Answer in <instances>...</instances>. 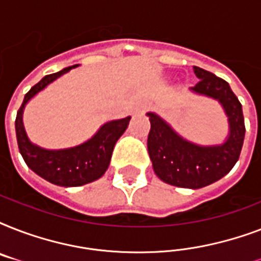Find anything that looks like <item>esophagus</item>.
I'll return each mask as SVG.
<instances>
[{
    "instance_id": "esophagus-1",
    "label": "esophagus",
    "mask_w": 261,
    "mask_h": 261,
    "mask_svg": "<svg viewBox=\"0 0 261 261\" xmlns=\"http://www.w3.org/2000/svg\"><path fill=\"white\" fill-rule=\"evenodd\" d=\"M145 107H146V106H141V107H139L138 110H137V112H141V111H142L143 108H145Z\"/></svg>"
}]
</instances>
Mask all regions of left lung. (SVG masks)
I'll list each match as a JSON object with an SVG mask.
<instances>
[{
	"mask_svg": "<svg viewBox=\"0 0 261 261\" xmlns=\"http://www.w3.org/2000/svg\"><path fill=\"white\" fill-rule=\"evenodd\" d=\"M200 81L191 92L214 98L227 116L229 133L222 143L199 145L188 141L172 128L155 112H147L150 133L147 150L155 174L171 186L198 190L218 181L239 161L245 137L243 107L225 80L210 71L194 66Z\"/></svg>",
	"mask_w": 261,
	"mask_h": 261,
	"instance_id": "1",
	"label": "left lung"
}]
</instances>
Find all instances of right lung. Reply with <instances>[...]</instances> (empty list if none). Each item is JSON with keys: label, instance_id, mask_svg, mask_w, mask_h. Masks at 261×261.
I'll return each instance as SVG.
<instances>
[{"label": "right lung", "instance_id": "obj_1", "mask_svg": "<svg viewBox=\"0 0 261 261\" xmlns=\"http://www.w3.org/2000/svg\"><path fill=\"white\" fill-rule=\"evenodd\" d=\"M74 66L43 77L25 94L16 116V137L18 150L30 169L47 181L61 187H80L97 180L110 167L115 143L126 131L131 116L104 123L97 133L81 145L66 149H44L30 141L22 123V112L27 102L55 80L66 74Z\"/></svg>", "mask_w": 261, "mask_h": 261}]
</instances>
